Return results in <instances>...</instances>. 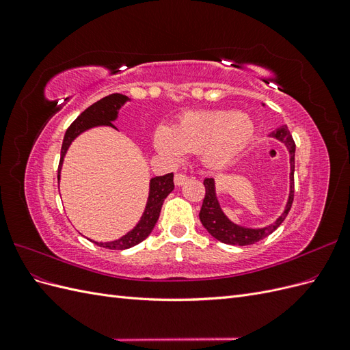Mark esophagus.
Segmentation results:
<instances>
[{
	"instance_id": "34e87169",
	"label": "esophagus",
	"mask_w": 350,
	"mask_h": 350,
	"mask_svg": "<svg viewBox=\"0 0 350 350\" xmlns=\"http://www.w3.org/2000/svg\"><path fill=\"white\" fill-rule=\"evenodd\" d=\"M187 181H188V176H187V175H184V174H176V175H175V178H174V183H175V185H176V187H181V185H184Z\"/></svg>"
}]
</instances>
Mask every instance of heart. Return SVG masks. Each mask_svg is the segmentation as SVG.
Here are the masks:
<instances>
[{"label":"heart","instance_id":"b5f03b06","mask_svg":"<svg viewBox=\"0 0 350 350\" xmlns=\"http://www.w3.org/2000/svg\"><path fill=\"white\" fill-rule=\"evenodd\" d=\"M256 125L245 113L226 111L188 112L174 129L157 126L153 142L157 152L171 161H183L187 152L200 153L208 167L230 165L245 149Z\"/></svg>","mask_w":350,"mask_h":350}]
</instances>
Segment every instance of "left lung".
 <instances>
[{"label": "left lung", "instance_id": "obj_1", "mask_svg": "<svg viewBox=\"0 0 350 350\" xmlns=\"http://www.w3.org/2000/svg\"><path fill=\"white\" fill-rule=\"evenodd\" d=\"M264 107V103H261ZM271 139H276L278 142L283 143L286 149L289 152V165H291V172H289V196L288 201H286L284 210L282 215L273 221V224L264 226V228H247L235 224L232 221L225 211L221 210V206L216 196V181L215 178H206L204 179V187H206V197L203 200V206L200 210V220L203 226L207 229L208 234L216 238L217 241L229 243V245H251V243H256L266 237H269L271 232L276 230L282 221L288 216L291 206L293 203V172H295V142L292 135L286 125L278 126L276 130L269 134Z\"/></svg>", "mask_w": 350, "mask_h": 350}]
</instances>
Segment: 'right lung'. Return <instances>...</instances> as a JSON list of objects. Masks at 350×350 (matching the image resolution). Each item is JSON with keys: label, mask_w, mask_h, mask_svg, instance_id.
Segmentation results:
<instances>
[{"label": "right lung", "mask_w": 350, "mask_h": 350, "mask_svg": "<svg viewBox=\"0 0 350 350\" xmlns=\"http://www.w3.org/2000/svg\"><path fill=\"white\" fill-rule=\"evenodd\" d=\"M130 100L131 99L129 96H125V94H120V93L108 94V96L94 102L86 111H83L77 116V120L68 126V130L66 131V135H64V140H62V147H61V159H59V166H58V185H59L62 163H64V157L70 149L71 143L84 131L96 129V126H109V129L118 130L113 125V121L118 120L120 109ZM172 191H174V174H166L163 176L150 178L149 197H147L144 211L140 220L137 221V225L131 230L126 232L125 235H122L121 238L115 241H109V242H98L92 239L90 241L98 243L99 247L109 248V250H126L137 245V243H140L152 234V230L159 219V215H161L163 201Z\"/></svg>", "instance_id": "obj_1"}]
</instances>
